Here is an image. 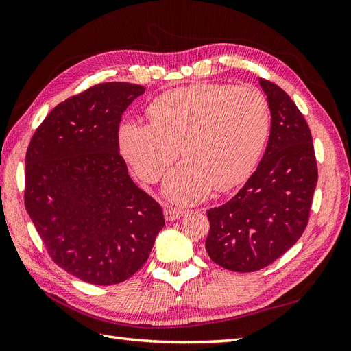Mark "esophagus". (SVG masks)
Wrapping results in <instances>:
<instances>
[{
  "mask_svg": "<svg viewBox=\"0 0 351 351\" xmlns=\"http://www.w3.org/2000/svg\"><path fill=\"white\" fill-rule=\"evenodd\" d=\"M183 214H184V210L180 209V208L165 206V209H164V217H165V219H167L168 222H169V221H174V219H178Z\"/></svg>",
  "mask_w": 351,
  "mask_h": 351,
  "instance_id": "esophagus-1",
  "label": "esophagus"
}]
</instances>
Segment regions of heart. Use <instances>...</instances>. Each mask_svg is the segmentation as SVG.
<instances>
[{
	"label": "heart",
	"instance_id": "obj_1",
	"mask_svg": "<svg viewBox=\"0 0 351 351\" xmlns=\"http://www.w3.org/2000/svg\"><path fill=\"white\" fill-rule=\"evenodd\" d=\"M152 123L125 121L119 146L125 162L143 182L168 173L164 193L177 204H193L210 190H226L246 180L269 134V108L250 84L196 83L168 90L151 104Z\"/></svg>",
	"mask_w": 351,
	"mask_h": 351
}]
</instances>
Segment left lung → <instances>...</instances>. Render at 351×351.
Instances as JSON below:
<instances>
[{
    "label": "left lung",
    "mask_w": 351,
    "mask_h": 351,
    "mask_svg": "<svg viewBox=\"0 0 351 351\" xmlns=\"http://www.w3.org/2000/svg\"><path fill=\"white\" fill-rule=\"evenodd\" d=\"M258 80L271 111L267 149L239 193L206 212L209 258L234 272L259 271L295 244L309 221L317 183L312 134L304 117L280 86Z\"/></svg>",
    "instance_id": "obj_1"
}]
</instances>
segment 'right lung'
<instances>
[{"mask_svg": "<svg viewBox=\"0 0 351 351\" xmlns=\"http://www.w3.org/2000/svg\"><path fill=\"white\" fill-rule=\"evenodd\" d=\"M143 92L125 82L95 84L58 104L27 147V214L51 259L84 282L130 278L165 224L120 155L121 115Z\"/></svg>", "mask_w": 351, "mask_h": 351, "instance_id": "obj_1", "label": "right lung"}]
</instances>
